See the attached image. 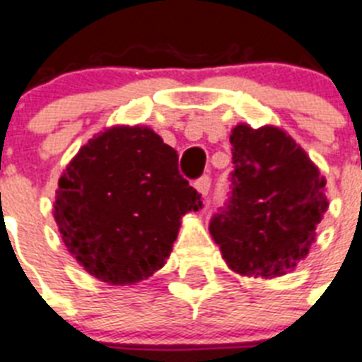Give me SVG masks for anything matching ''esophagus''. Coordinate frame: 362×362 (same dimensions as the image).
<instances>
[{
    "mask_svg": "<svg viewBox=\"0 0 362 362\" xmlns=\"http://www.w3.org/2000/svg\"><path fill=\"white\" fill-rule=\"evenodd\" d=\"M195 187L202 197H208V193H210V187H211V178L208 175H202L201 178L195 182Z\"/></svg>",
    "mask_w": 362,
    "mask_h": 362,
    "instance_id": "esophagus-1",
    "label": "esophagus"
}]
</instances>
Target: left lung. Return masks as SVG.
I'll use <instances>...</instances> for the list:
<instances>
[{
	"label": "left lung",
	"instance_id": "1",
	"mask_svg": "<svg viewBox=\"0 0 362 362\" xmlns=\"http://www.w3.org/2000/svg\"><path fill=\"white\" fill-rule=\"evenodd\" d=\"M230 145V191L211 217L210 234L234 272L281 277L314 243L329 206L324 176L275 126L238 124Z\"/></svg>",
	"mask_w": 362,
	"mask_h": 362
}]
</instances>
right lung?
I'll use <instances>...</instances> for the list:
<instances>
[{"mask_svg":"<svg viewBox=\"0 0 362 362\" xmlns=\"http://www.w3.org/2000/svg\"><path fill=\"white\" fill-rule=\"evenodd\" d=\"M201 208L173 146L151 128L115 126L70 161L54 216L76 260L100 281L124 286L165 264L182 216Z\"/></svg>","mask_w":362,"mask_h":362,"instance_id":"1","label":"right lung"}]
</instances>
